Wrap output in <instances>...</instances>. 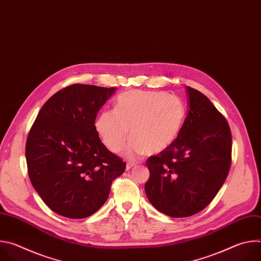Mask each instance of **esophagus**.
I'll use <instances>...</instances> for the list:
<instances>
[{
  "instance_id": "1",
  "label": "esophagus",
  "mask_w": 261,
  "mask_h": 261,
  "mask_svg": "<svg viewBox=\"0 0 261 261\" xmlns=\"http://www.w3.org/2000/svg\"><path fill=\"white\" fill-rule=\"evenodd\" d=\"M136 166V163H127V166H126V170H129L131 169L132 167Z\"/></svg>"
}]
</instances>
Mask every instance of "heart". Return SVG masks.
I'll return each instance as SVG.
<instances>
[{"label": "heart", "mask_w": 261, "mask_h": 261, "mask_svg": "<svg viewBox=\"0 0 261 261\" xmlns=\"http://www.w3.org/2000/svg\"><path fill=\"white\" fill-rule=\"evenodd\" d=\"M186 117L182 101L165 92L129 91L120 95L114 109H105L98 116L95 128L110 152L123 150L131 137L127 155H155L177 138ZM130 133H128V129Z\"/></svg>", "instance_id": "b5f03b06"}]
</instances>
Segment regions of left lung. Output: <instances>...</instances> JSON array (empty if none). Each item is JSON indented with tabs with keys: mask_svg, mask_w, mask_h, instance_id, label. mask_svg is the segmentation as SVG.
I'll use <instances>...</instances> for the list:
<instances>
[{
	"mask_svg": "<svg viewBox=\"0 0 261 261\" xmlns=\"http://www.w3.org/2000/svg\"><path fill=\"white\" fill-rule=\"evenodd\" d=\"M189 111L175 141L146 160L144 190L159 212L184 218L202 211L224 184L231 165L229 125L206 96L186 87Z\"/></svg>",
	"mask_w": 261,
	"mask_h": 261,
	"instance_id": "obj_1",
	"label": "left lung"
}]
</instances>
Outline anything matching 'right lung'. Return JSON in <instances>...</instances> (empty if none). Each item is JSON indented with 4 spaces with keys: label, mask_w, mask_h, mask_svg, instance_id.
Returning <instances> with one entry per match:
<instances>
[{
    "label": "right lung",
    "mask_w": 261,
    "mask_h": 261,
    "mask_svg": "<svg viewBox=\"0 0 261 261\" xmlns=\"http://www.w3.org/2000/svg\"><path fill=\"white\" fill-rule=\"evenodd\" d=\"M115 88L72 85L41 107L27 139L25 159L34 189L58 215L83 219L107 200L126 163L109 152L95 128L98 111Z\"/></svg>",
    "instance_id": "add662e5"
}]
</instances>
